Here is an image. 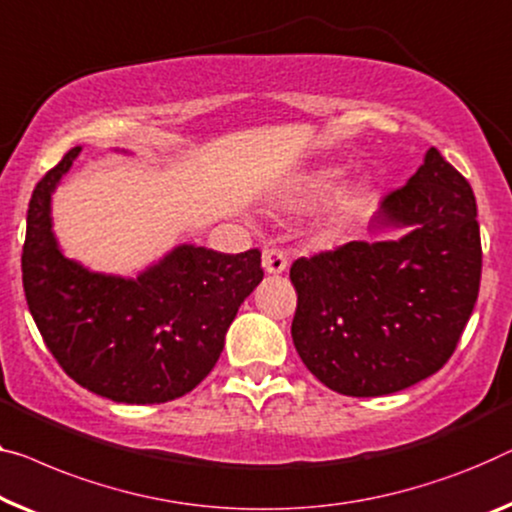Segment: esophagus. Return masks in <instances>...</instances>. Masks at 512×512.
<instances>
[{
  "mask_svg": "<svg viewBox=\"0 0 512 512\" xmlns=\"http://www.w3.org/2000/svg\"><path fill=\"white\" fill-rule=\"evenodd\" d=\"M262 266L266 273H273V276H276V273H282L287 269V257L282 255V250L278 248H264Z\"/></svg>",
  "mask_w": 512,
  "mask_h": 512,
  "instance_id": "1",
  "label": "esophagus"
}]
</instances>
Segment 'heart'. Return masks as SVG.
<instances>
[{"label": "heart", "mask_w": 512, "mask_h": 512, "mask_svg": "<svg viewBox=\"0 0 512 512\" xmlns=\"http://www.w3.org/2000/svg\"><path fill=\"white\" fill-rule=\"evenodd\" d=\"M338 179L340 170H335V167H324V170L312 172L301 188V200L308 204L326 200L335 190V186H338ZM361 197L363 190L358 186H347L338 190L322 213V223L326 230H338V227L349 223L358 209V204H361Z\"/></svg>", "instance_id": "obj_1"}]
</instances>
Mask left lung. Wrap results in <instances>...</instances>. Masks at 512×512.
<instances>
[{"mask_svg":"<svg viewBox=\"0 0 512 512\" xmlns=\"http://www.w3.org/2000/svg\"><path fill=\"white\" fill-rule=\"evenodd\" d=\"M402 230L301 257L292 340L331 391L377 398L418 384L455 352L478 299L480 232L474 190L427 149L423 165L386 195L370 232Z\"/></svg>","mask_w":512,"mask_h":512,"instance_id":"obj_1","label":"left lung"}]
</instances>
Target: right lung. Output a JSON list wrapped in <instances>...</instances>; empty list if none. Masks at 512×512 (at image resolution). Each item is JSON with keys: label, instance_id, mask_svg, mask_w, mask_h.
<instances>
[{"label": "right lung", "instance_id": "1", "mask_svg": "<svg viewBox=\"0 0 512 512\" xmlns=\"http://www.w3.org/2000/svg\"><path fill=\"white\" fill-rule=\"evenodd\" d=\"M80 151H68L29 202V312L57 363L87 391L124 404L177 400L216 365L239 305L264 278L262 253L179 243L137 276L91 271L66 257L52 230V195Z\"/></svg>", "mask_w": 512, "mask_h": 512}]
</instances>
